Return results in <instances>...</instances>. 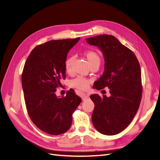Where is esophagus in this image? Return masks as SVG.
<instances>
[{
  "mask_svg": "<svg viewBox=\"0 0 160 160\" xmlns=\"http://www.w3.org/2000/svg\"><path fill=\"white\" fill-rule=\"evenodd\" d=\"M81 98L83 101L86 100L87 99H88L89 98V94H87L85 93H81Z\"/></svg>",
  "mask_w": 160,
  "mask_h": 160,
  "instance_id": "obj_1",
  "label": "esophagus"
}]
</instances>
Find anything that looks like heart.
Returning a JSON list of instances; mask_svg holds the SVG:
<instances>
[{
  "instance_id": "heart-1",
  "label": "heart",
  "mask_w": 160,
  "mask_h": 160,
  "mask_svg": "<svg viewBox=\"0 0 160 160\" xmlns=\"http://www.w3.org/2000/svg\"><path fill=\"white\" fill-rule=\"evenodd\" d=\"M84 55L88 60L90 67L95 64H100V57L98 53L93 50H88L84 52ZM74 61L73 57L67 58L65 62V67L68 73L72 72V64ZM91 81L83 77H77L71 81V87L79 90H86L89 88Z\"/></svg>"
}]
</instances>
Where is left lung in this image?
<instances>
[{
	"mask_svg": "<svg viewBox=\"0 0 160 160\" xmlns=\"http://www.w3.org/2000/svg\"><path fill=\"white\" fill-rule=\"evenodd\" d=\"M98 47L105 59V71L95 82V88L110 89V97L90 96L95 108L92 122L101 133L113 135L122 132L132 122L139 109L142 96V73L133 52L114 36L101 35L86 38Z\"/></svg>",
	"mask_w": 160,
	"mask_h": 160,
	"instance_id": "1",
	"label": "left lung"
}]
</instances>
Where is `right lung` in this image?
I'll return each mask as SVG.
<instances>
[{"label":"right lung","instance_id":"right-lung-1","mask_svg":"<svg viewBox=\"0 0 160 160\" xmlns=\"http://www.w3.org/2000/svg\"><path fill=\"white\" fill-rule=\"evenodd\" d=\"M79 39L52 40L37 45L24 66L22 86L27 113L34 124L48 134L66 132L81 102L74 90L68 91L62 98L55 94L61 80L66 77L67 53Z\"/></svg>","mask_w":160,"mask_h":160}]
</instances>
